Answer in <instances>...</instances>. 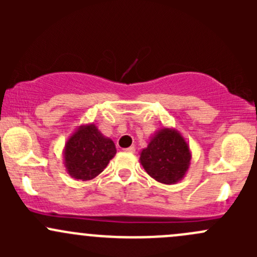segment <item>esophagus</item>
<instances>
[{
	"label": "esophagus",
	"instance_id": "1",
	"mask_svg": "<svg viewBox=\"0 0 257 257\" xmlns=\"http://www.w3.org/2000/svg\"><path fill=\"white\" fill-rule=\"evenodd\" d=\"M124 152H126V153H134V152H136V148H134V147L125 148V149H124Z\"/></svg>",
	"mask_w": 257,
	"mask_h": 257
}]
</instances>
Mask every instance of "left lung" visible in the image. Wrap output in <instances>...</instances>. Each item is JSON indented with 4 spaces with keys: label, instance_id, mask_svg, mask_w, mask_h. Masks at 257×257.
<instances>
[{
    "label": "left lung",
    "instance_id": "8db88e82",
    "mask_svg": "<svg viewBox=\"0 0 257 257\" xmlns=\"http://www.w3.org/2000/svg\"><path fill=\"white\" fill-rule=\"evenodd\" d=\"M139 162L153 179L172 185L185 177L190 167L191 152L180 132L162 126L150 137L147 148L141 152Z\"/></svg>",
    "mask_w": 257,
    "mask_h": 257
}]
</instances>
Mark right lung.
I'll return each instance as SVG.
<instances>
[{
	"label": "right lung",
	"instance_id": "obj_1",
	"mask_svg": "<svg viewBox=\"0 0 257 257\" xmlns=\"http://www.w3.org/2000/svg\"><path fill=\"white\" fill-rule=\"evenodd\" d=\"M115 144L103 136L94 123L82 124L67 139L63 164L77 180H92L100 174L115 155Z\"/></svg>",
	"mask_w": 257,
	"mask_h": 257
}]
</instances>
